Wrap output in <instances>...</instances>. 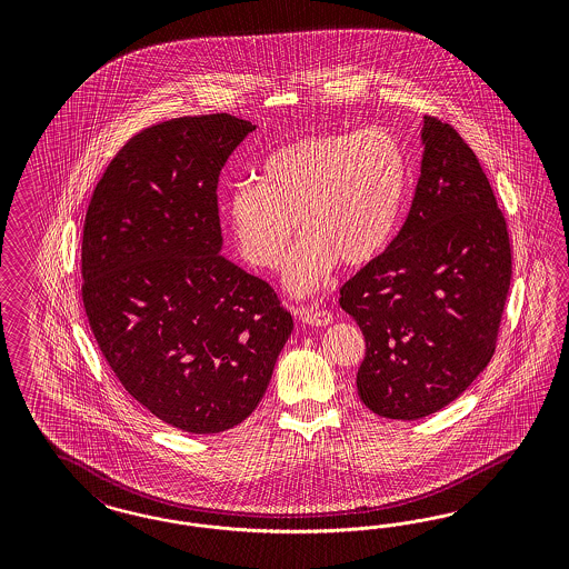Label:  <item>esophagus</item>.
<instances>
[{
  "mask_svg": "<svg viewBox=\"0 0 569 569\" xmlns=\"http://www.w3.org/2000/svg\"><path fill=\"white\" fill-rule=\"evenodd\" d=\"M298 312H300V319H302L307 326H315V328H326V326H329V323L333 321V315H331L329 310L302 307Z\"/></svg>",
  "mask_w": 569,
  "mask_h": 569,
  "instance_id": "esophagus-1",
  "label": "esophagus"
}]
</instances>
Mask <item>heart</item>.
<instances>
[{
	"instance_id": "heart-1",
	"label": "heart",
	"mask_w": 569,
	"mask_h": 569,
	"mask_svg": "<svg viewBox=\"0 0 569 569\" xmlns=\"http://www.w3.org/2000/svg\"><path fill=\"white\" fill-rule=\"evenodd\" d=\"M407 183L405 148L383 127L307 136L267 156L259 179L233 183L224 212L241 257L260 269H276L300 221L307 236L283 264V283L309 296L338 260L361 267L386 250Z\"/></svg>"
}]
</instances>
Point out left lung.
Here are the masks:
<instances>
[{
    "instance_id": "obj_1",
    "label": "left lung",
    "mask_w": 569,
    "mask_h": 569,
    "mask_svg": "<svg viewBox=\"0 0 569 569\" xmlns=\"http://www.w3.org/2000/svg\"><path fill=\"white\" fill-rule=\"evenodd\" d=\"M421 146L407 221L340 290L365 336L359 397L402 421L445 409L482 373L511 283L507 224L480 160L431 117Z\"/></svg>"
}]
</instances>
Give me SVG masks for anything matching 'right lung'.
<instances>
[{
    "label": "right lung",
    "instance_id": "add662e5",
    "mask_svg": "<svg viewBox=\"0 0 569 569\" xmlns=\"http://www.w3.org/2000/svg\"><path fill=\"white\" fill-rule=\"evenodd\" d=\"M254 129L224 112L143 129L87 208L81 292L96 342L122 388L177 430L241 423L292 333L271 286L219 254V174Z\"/></svg>",
    "mask_w": 569,
    "mask_h": 569
}]
</instances>
